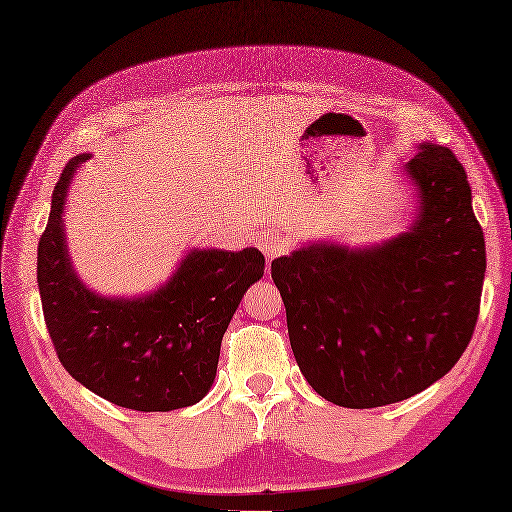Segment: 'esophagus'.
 Returning <instances> with one entry per match:
<instances>
[{
	"instance_id": "34e87169",
	"label": "esophagus",
	"mask_w": 512,
	"mask_h": 512,
	"mask_svg": "<svg viewBox=\"0 0 512 512\" xmlns=\"http://www.w3.org/2000/svg\"><path fill=\"white\" fill-rule=\"evenodd\" d=\"M257 246L264 251L266 259L272 261L277 259L281 255H285L287 251H290V244L285 242V238H281L279 233H268V235H261V238L257 240Z\"/></svg>"
}]
</instances>
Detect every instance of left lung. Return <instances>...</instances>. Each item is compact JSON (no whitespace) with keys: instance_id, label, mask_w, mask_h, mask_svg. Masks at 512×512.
<instances>
[{"instance_id":"obj_1","label":"left lung","mask_w":512,"mask_h":512,"mask_svg":"<svg viewBox=\"0 0 512 512\" xmlns=\"http://www.w3.org/2000/svg\"><path fill=\"white\" fill-rule=\"evenodd\" d=\"M404 173L419 194L409 231L365 248L313 242L272 261L300 372L348 409L437 383L476 329L487 251L465 168L422 142Z\"/></svg>"}]
</instances>
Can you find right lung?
<instances>
[{
    "label": "right lung",
    "mask_w": 512,
    "mask_h": 512,
    "mask_svg": "<svg viewBox=\"0 0 512 512\" xmlns=\"http://www.w3.org/2000/svg\"><path fill=\"white\" fill-rule=\"evenodd\" d=\"M90 153L64 166L38 242L36 279L56 355L77 383L134 411H175L214 385L220 342L248 287L264 277L257 248L190 251L160 290L106 298L71 266L64 238L69 183Z\"/></svg>",
    "instance_id": "1"
}]
</instances>
